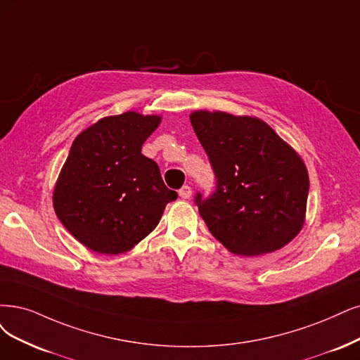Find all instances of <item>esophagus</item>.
Masks as SVG:
<instances>
[{
	"instance_id": "obj_1",
	"label": "esophagus",
	"mask_w": 360,
	"mask_h": 360,
	"mask_svg": "<svg viewBox=\"0 0 360 360\" xmlns=\"http://www.w3.org/2000/svg\"><path fill=\"white\" fill-rule=\"evenodd\" d=\"M191 194H193V191H191V187H188V185H184V187L179 190V195H181V198H184V200L190 198Z\"/></svg>"
}]
</instances>
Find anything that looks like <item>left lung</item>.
<instances>
[{"label":"left lung","mask_w":360,"mask_h":360,"mask_svg":"<svg viewBox=\"0 0 360 360\" xmlns=\"http://www.w3.org/2000/svg\"><path fill=\"white\" fill-rule=\"evenodd\" d=\"M190 122L217 176L214 194L195 195L212 236L242 257L270 254L295 238L310 185L300 154L258 117L198 110Z\"/></svg>","instance_id":"1"}]
</instances>
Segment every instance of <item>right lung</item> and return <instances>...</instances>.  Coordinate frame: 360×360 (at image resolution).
I'll use <instances>...</instances> for the list:
<instances>
[{
  "instance_id": "1",
  "label": "right lung",
  "mask_w": 360,
  "mask_h": 360,
  "mask_svg": "<svg viewBox=\"0 0 360 360\" xmlns=\"http://www.w3.org/2000/svg\"><path fill=\"white\" fill-rule=\"evenodd\" d=\"M160 123V115L127 111L101 118L72 142L53 190V207L63 227L90 250L129 252L178 198L154 160L141 153Z\"/></svg>"
}]
</instances>
